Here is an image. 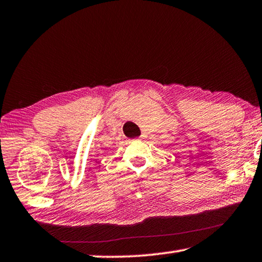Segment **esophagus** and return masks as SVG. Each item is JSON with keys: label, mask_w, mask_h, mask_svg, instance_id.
<instances>
[{"label": "esophagus", "mask_w": 262, "mask_h": 262, "mask_svg": "<svg viewBox=\"0 0 262 262\" xmlns=\"http://www.w3.org/2000/svg\"><path fill=\"white\" fill-rule=\"evenodd\" d=\"M145 137H147V136H145V135H141V136H140V140H144Z\"/></svg>", "instance_id": "esophagus-1"}]
</instances>
